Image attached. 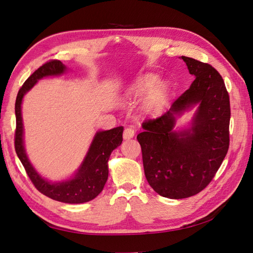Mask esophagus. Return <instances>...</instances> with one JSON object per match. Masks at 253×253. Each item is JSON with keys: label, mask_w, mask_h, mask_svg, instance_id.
<instances>
[{"label": "esophagus", "mask_w": 253, "mask_h": 253, "mask_svg": "<svg viewBox=\"0 0 253 253\" xmlns=\"http://www.w3.org/2000/svg\"><path fill=\"white\" fill-rule=\"evenodd\" d=\"M134 135H135L134 128H132V127H126V128L125 129V131H124V139H126V140L131 139V138H133Z\"/></svg>", "instance_id": "obj_1"}]
</instances>
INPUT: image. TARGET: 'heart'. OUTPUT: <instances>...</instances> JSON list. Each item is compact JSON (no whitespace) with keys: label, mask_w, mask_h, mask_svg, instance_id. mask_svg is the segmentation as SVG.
Returning <instances> with one entry per match:
<instances>
[{"label":"heart","mask_w":253,"mask_h":253,"mask_svg":"<svg viewBox=\"0 0 253 253\" xmlns=\"http://www.w3.org/2000/svg\"><path fill=\"white\" fill-rule=\"evenodd\" d=\"M170 93L169 83L159 80L156 74H145L137 78L127 90V96L131 98H141L143 110L147 113H155L165 105Z\"/></svg>","instance_id":"obj_1"}]
</instances>
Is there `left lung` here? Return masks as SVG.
<instances>
[{"mask_svg": "<svg viewBox=\"0 0 253 253\" xmlns=\"http://www.w3.org/2000/svg\"><path fill=\"white\" fill-rule=\"evenodd\" d=\"M195 79L162 116L142 124L137 135L144 175L156 193L172 200L200 193L214 177L229 148L230 101L210 64L181 56ZM189 126L174 130L175 118L195 106Z\"/></svg>", "mask_w": 253, "mask_h": 253, "instance_id": "1", "label": "left lung"}]
</instances>
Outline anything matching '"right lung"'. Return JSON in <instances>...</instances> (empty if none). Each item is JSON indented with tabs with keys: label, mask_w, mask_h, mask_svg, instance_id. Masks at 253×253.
I'll list each match as a JSON object with an SVG mask.
<instances>
[{
	"label": "right lung",
	"mask_w": 253,
	"mask_h": 253,
	"mask_svg": "<svg viewBox=\"0 0 253 253\" xmlns=\"http://www.w3.org/2000/svg\"><path fill=\"white\" fill-rule=\"evenodd\" d=\"M67 71V67L61 61L52 60L38 68L23 84L14 106L17 119L14 148L30 180L41 193L61 203L82 204L94 200L103 190L109 176V159L112 152L122 142L124 126L96 132L86 155L77 171L71 178L61 181L52 182L42 177L30 163L24 145V126L22 118L23 98L42 78L63 75Z\"/></svg>",
	"instance_id": "1"
}]
</instances>
